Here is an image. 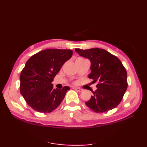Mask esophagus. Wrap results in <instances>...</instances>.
Here are the masks:
<instances>
[{
	"label": "esophagus",
	"instance_id": "1",
	"mask_svg": "<svg viewBox=\"0 0 147 147\" xmlns=\"http://www.w3.org/2000/svg\"><path fill=\"white\" fill-rule=\"evenodd\" d=\"M73 89H74V90H75L76 91H77V92H82V91H83V89H82V88H74Z\"/></svg>",
	"mask_w": 147,
	"mask_h": 147
}]
</instances>
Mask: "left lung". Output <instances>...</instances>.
Segmentation results:
<instances>
[{
    "label": "left lung",
    "mask_w": 147,
    "mask_h": 147,
    "mask_svg": "<svg viewBox=\"0 0 147 147\" xmlns=\"http://www.w3.org/2000/svg\"><path fill=\"white\" fill-rule=\"evenodd\" d=\"M82 57L88 59L91 73L88 78L97 81L96 89L86 105L95 112L112 110L119 104L127 88V73L121 61L104 49H76Z\"/></svg>",
    "instance_id": "obj_1"
}]
</instances>
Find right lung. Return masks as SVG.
Returning <instances> with one entry per match:
<instances>
[{
  "mask_svg": "<svg viewBox=\"0 0 147 147\" xmlns=\"http://www.w3.org/2000/svg\"><path fill=\"white\" fill-rule=\"evenodd\" d=\"M72 55L69 49H47L28 60L20 74V92L34 110L49 113L61 104L70 88L55 89L52 82Z\"/></svg>",
  "mask_w": 147,
  "mask_h": 147,
  "instance_id": "right-lung-1",
  "label": "right lung"
}]
</instances>
